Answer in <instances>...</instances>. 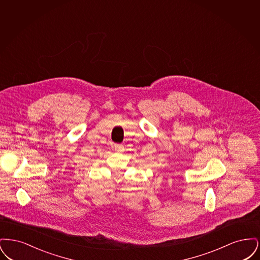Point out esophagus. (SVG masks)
I'll use <instances>...</instances> for the list:
<instances>
[{
	"mask_svg": "<svg viewBox=\"0 0 260 260\" xmlns=\"http://www.w3.org/2000/svg\"><path fill=\"white\" fill-rule=\"evenodd\" d=\"M114 148H115V151H117V152H124V146L122 144H115Z\"/></svg>",
	"mask_w": 260,
	"mask_h": 260,
	"instance_id": "1",
	"label": "esophagus"
}]
</instances>
